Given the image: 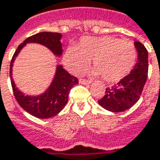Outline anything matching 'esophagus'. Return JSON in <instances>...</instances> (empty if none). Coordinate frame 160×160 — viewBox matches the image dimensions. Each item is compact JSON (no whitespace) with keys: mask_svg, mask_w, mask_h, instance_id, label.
Instances as JSON below:
<instances>
[{"mask_svg":"<svg viewBox=\"0 0 160 160\" xmlns=\"http://www.w3.org/2000/svg\"><path fill=\"white\" fill-rule=\"evenodd\" d=\"M80 83L81 84H90L91 81L89 80H87V79H80Z\"/></svg>","mask_w":160,"mask_h":160,"instance_id":"esophagus-1","label":"esophagus"}]
</instances>
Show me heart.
I'll return each mask as SVG.
<instances>
[{
	"instance_id": "b5f03b06",
	"label": "heart",
	"mask_w": 160,
	"mask_h": 160,
	"mask_svg": "<svg viewBox=\"0 0 160 160\" xmlns=\"http://www.w3.org/2000/svg\"><path fill=\"white\" fill-rule=\"evenodd\" d=\"M93 59V76L106 82H118L131 72L136 63L137 50L131 42L112 36L83 37L75 47L65 51L63 61L74 74L85 71Z\"/></svg>"
}]
</instances>
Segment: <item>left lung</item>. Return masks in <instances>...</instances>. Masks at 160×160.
Listing matches in <instances>:
<instances>
[{
  "label": "left lung",
  "instance_id": "obj_1",
  "mask_svg": "<svg viewBox=\"0 0 160 160\" xmlns=\"http://www.w3.org/2000/svg\"><path fill=\"white\" fill-rule=\"evenodd\" d=\"M138 60L134 69L116 85L105 89V95L98 100L102 108L112 112H121L131 108L140 98L148 76V51L139 42H135Z\"/></svg>",
  "mask_w": 160,
  "mask_h": 160
}]
</instances>
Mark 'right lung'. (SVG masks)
I'll list each match as a JSON object with an SVG mask.
<instances>
[{
	"label": "right lung",
	"mask_w": 160,
	"mask_h": 160,
	"mask_svg": "<svg viewBox=\"0 0 160 160\" xmlns=\"http://www.w3.org/2000/svg\"><path fill=\"white\" fill-rule=\"evenodd\" d=\"M61 38V33L50 32H42L30 36L18 47L10 62L9 74L15 98L25 111L37 118H50L60 112L68 101L70 90L73 86L79 83V80L76 77L71 75L67 71L63 69L62 65H58L55 79L48 89L42 96L27 97L22 94L16 88L14 81L12 80L11 67L16 57L27 42H36L42 44L48 48L55 55L60 56L62 54V43L60 42Z\"/></svg>",
	"instance_id": "1"
}]
</instances>
